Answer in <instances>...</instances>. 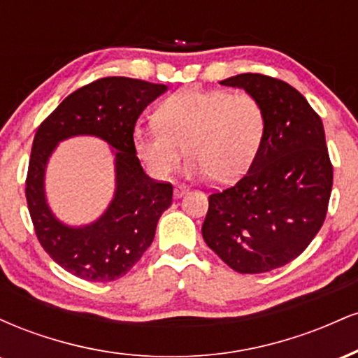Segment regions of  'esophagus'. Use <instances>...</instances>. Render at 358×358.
I'll return each mask as SVG.
<instances>
[{
  "mask_svg": "<svg viewBox=\"0 0 358 358\" xmlns=\"http://www.w3.org/2000/svg\"><path fill=\"white\" fill-rule=\"evenodd\" d=\"M173 193H175L176 199H182L183 195H187V193H188V188H187V187H183V185H176L175 190H173Z\"/></svg>",
  "mask_w": 358,
  "mask_h": 358,
  "instance_id": "1",
  "label": "esophagus"
}]
</instances>
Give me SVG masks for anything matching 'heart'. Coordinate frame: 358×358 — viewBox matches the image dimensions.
<instances>
[{
  "mask_svg": "<svg viewBox=\"0 0 358 358\" xmlns=\"http://www.w3.org/2000/svg\"><path fill=\"white\" fill-rule=\"evenodd\" d=\"M158 127H136L134 153L151 176L165 180L180 166L183 148L188 176L217 185L241 178L266 136V114L256 97L225 90L182 89L155 113Z\"/></svg>",
  "mask_w": 358,
  "mask_h": 358,
  "instance_id": "1",
  "label": "heart"
}]
</instances>
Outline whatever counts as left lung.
<instances>
[{
    "label": "left lung",
    "instance_id": "1",
    "mask_svg": "<svg viewBox=\"0 0 358 358\" xmlns=\"http://www.w3.org/2000/svg\"><path fill=\"white\" fill-rule=\"evenodd\" d=\"M222 85L244 89L266 114V136L236 185L208 196L203 241L241 274L287 264L322 229L334 185L323 122L286 82L241 73Z\"/></svg>",
    "mask_w": 358,
    "mask_h": 358
}]
</instances>
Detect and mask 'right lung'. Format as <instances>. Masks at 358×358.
<instances>
[{
    "label": "right lung",
    "mask_w": 358,
    "mask_h": 358,
    "mask_svg": "<svg viewBox=\"0 0 358 358\" xmlns=\"http://www.w3.org/2000/svg\"><path fill=\"white\" fill-rule=\"evenodd\" d=\"M168 90L163 84L106 77L77 89L36 131L27 176V202L42 248L57 264L85 281L124 276L155 239L156 224L171 205L173 187L145 173L133 133L148 104ZM76 136L106 141L115 156V195L99 220L69 226L46 202L44 173L58 143Z\"/></svg>",
    "instance_id": "right-lung-1"
}]
</instances>
